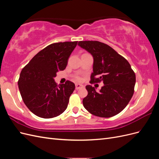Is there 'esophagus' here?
Here are the masks:
<instances>
[{"label":"esophagus","mask_w":159,"mask_h":159,"mask_svg":"<svg viewBox=\"0 0 159 159\" xmlns=\"http://www.w3.org/2000/svg\"><path fill=\"white\" fill-rule=\"evenodd\" d=\"M84 88V85L82 84H75V89H79Z\"/></svg>","instance_id":"1"}]
</instances>
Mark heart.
Listing matches in <instances>:
<instances>
[{"mask_svg":"<svg viewBox=\"0 0 159 159\" xmlns=\"http://www.w3.org/2000/svg\"><path fill=\"white\" fill-rule=\"evenodd\" d=\"M78 80H80V78H78Z\"/></svg>","mask_w":159,"mask_h":159,"instance_id":"obj_1","label":"heart"}]
</instances>
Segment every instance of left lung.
<instances>
[{
    "label": "left lung",
    "mask_w": 159,
    "mask_h": 159,
    "mask_svg": "<svg viewBox=\"0 0 159 159\" xmlns=\"http://www.w3.org/2000/svg\"><path fill=\"white\" fill-rule=\"evenodd\" d=\"M78 46L93 56L91 81H103L99 91L88 85L84 107L95 116L111 117L125 107L134 93L136 77L131 65L111 47L98 41H80Z\"/></svg>",
    "instance_id": "8db88e82"
}]
</instances>
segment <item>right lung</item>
<instances>
[{"instance_id": "1", "label": "right lung", "mask_w": 159, "mask_h": 159, "mask_svg": "<svg viewBox=\"0 0 159 159\" xmlns=\"http://www.w3.org/2000/svg\"><path fill=\"white\" fill-rule=\"evenodd\" d=\"M78 42L52 44L33 57L20 74L18 88L24 103L31 112L42 118L58 116L68 107L75 84L70 81L57 85V71H63Z\"/></svg>"}]
</instances>
